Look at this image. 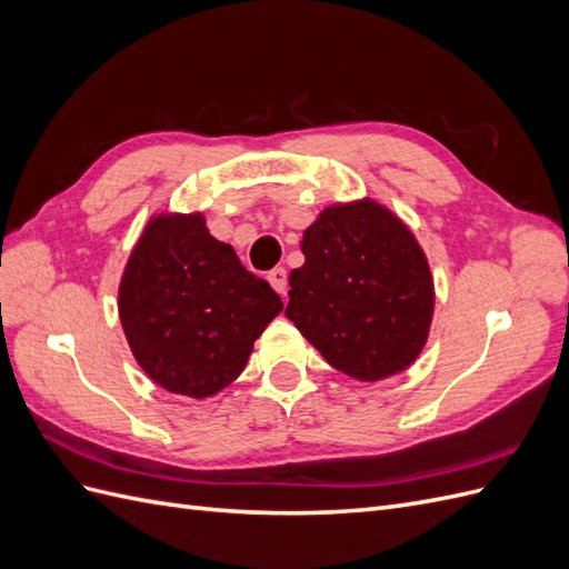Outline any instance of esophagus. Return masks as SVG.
Returning a JSON list of instances; mask_svg holds the SVG:
<instances>
[{"mask_svg":"<svg viewBox=\"0 0 569 569\" xmlns=\"http://www.w3.org/2000/svg\"><path fill=\"white\" fill-rule=\"evenodd\" d=\"M268 282L272 284L274 291H278V295L287 297V270L284 268H272L268 272Z\"/></svg>","mask_w":569,"mask_h":569,"instance_id":"obj_1","label":"esophagus"}]
</instances>
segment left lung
<instances>
[{"label":"left lung","instance_id":"left-lung-1","mask_svg":"<svg viewBox=\"0 0 569 569\" xmlns=\"http://www.w3.org/2000/svg\"><path fill=\"white\" fill-rule=\"evenodd\" d=\"M284 316L339 372L375 382L425 347L435 282L416 237L370 199L325 209L303 232Z\"/></svg>","mask_w":569,"mask_h":569}]
</instances>
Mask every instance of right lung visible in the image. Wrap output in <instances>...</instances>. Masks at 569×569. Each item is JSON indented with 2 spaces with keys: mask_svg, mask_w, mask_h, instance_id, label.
Returning a JSON list of instances; mask_svg holds the SVG:
<instances>
[{
  "mask_svg": "<svg viewBox=\"0 0 569 569\" xmlns=\"http://www.w3.org/2000/svg\"><path fill=\"white\" fill-rule=\"evenodd\" d=\"M280 311L274 289L209 234L201 213L151 218L118 289L137 363L163 389L192 399L234 382Z\"/></svg>",
  "mask_w": 569,
  "mask_h": 569,
  "instance_id": "add662e5",
  "label": "right lung"
}]
</instances>
